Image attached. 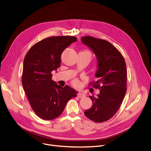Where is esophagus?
Returning <instances> with one entry per match:
<instances>
[{
    "label": "esophagus",
    "instance_id": "obj_1",
    "mask_svg": "<svg viewBox=\"0 0 151 151\" xmlns=\"http://www.w3.org/2000/svg\"><path fill=\"white\" fill-rule=\"evenodd\" d=\"M85 97V95L83 94L82 92H79V93L77 94V97L78 98H83Z\"/></svg>",
    "mask_w": 151,
    "mask_h": 151
}]
</instances>
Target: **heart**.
I'll return each mask as SVG.
<instances>
[{
	"label": "heart",
	"instance_id": "1",
	"mask_svg": "<svg viewBox=\"0 0 151 151\" xmlns=\"http://www.w3.org/2000/svg\"><path fill=\"white\" fill-rule=\"evenodd\" d=\"M78 81H77V80H74V82H73V85H75V86H77V85H78Z\"/></svg>",
	"mask_w": 151,
	"mask_h": 151
}]
</instances>
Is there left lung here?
Wrapping results in <instances>:
<instances>
[{"mask_svg":"<svg viewBox=\"0 0 151 151\" xmlns=\"http://www.w3.org/2000/svg\"><path fill=\"white\" fill-rule=\"evenodd\" d=\"M81 40L96 57L98 80L91 85L100 89L97 97L89 96L92 106L84 114L95 122H105L117 112L126 92V63L121 53L109 42L91 36L82 37Z\"/></svg>","mask_w":151,"mask_h":151,"instance_id":"left-lung-1","label":"left lung"}]
</instances>
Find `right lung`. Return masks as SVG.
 <instances>
[{
  "mask_svg": "<svg viewBox=\"0 0 151 151\" xmlns=\"http://www.w3.org/2000/svg\"><path fill=\"white\" fill-rule=\"evenodd\" d=\"M77 39L73 36L46 38L34 45L25 55L23 88L32 110L43 120L59 117L68 100L77 96V92L70 86L57 85L51 74L60 67L63 51Z\"/></svg>",
  "mask_w": 151,
  "mask_h": 151,
  "instance_id": "right-lung-1",
  "label": "right lung"
}]
</instances>
